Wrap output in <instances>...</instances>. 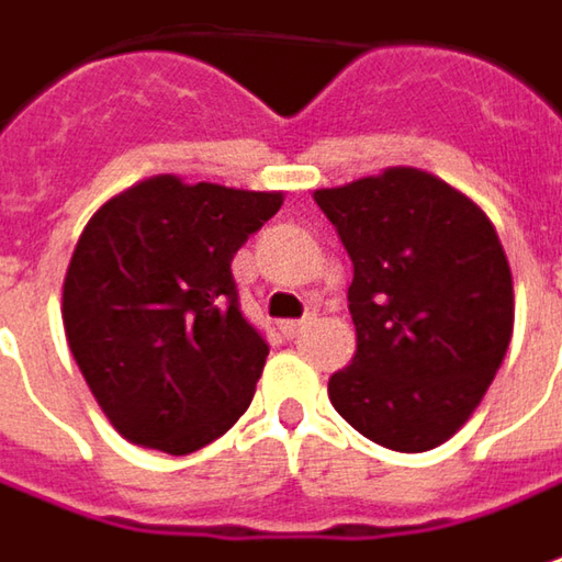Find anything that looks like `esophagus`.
<instances>
[{
  "label": "esophagus",
  "mask_w": 562,
  "mask_h": 562,
  "mask_svg": "<svg viewBox=\"0 0 562 562\" xmlns=\"http://www.w3.org/2000/svg\"><path fill=\"white\" fill-rule=\"evenodd\" d=\"M303 328H306V322H303V318H291V322H281V325H278V331L288 337V340H293V337L300 335Z\"/></svg>",
  "instance_id": "obj_1"
}]
</instances>
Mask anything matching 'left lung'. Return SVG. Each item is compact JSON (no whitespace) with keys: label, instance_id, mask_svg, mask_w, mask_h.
I'll return each mask as SVG.
<instances>
[{"label":"left lung","instance_id":"left-lung-1","mask_svg":"<svg viewBox=\"0 0 562 562\" xmlns=\"http://www.w3.org/2000/svg\"><path fill=\"white\" fill-rule=\"evenodd\" d=\"M353 259L357 353L328 381L335 409L400 453L453 438L513 337V274L485 212L419 168L315 190Z\"/></svg>","mask_w":562,"mask_h":562}]
</instances>
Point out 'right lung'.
I'll list each match as a JSON object with an SVG mask.
<instances>
[{
  "label": "right lung",
  "mask_w": 562,
  "mask_h": 562,
  "mask_svg": "<svg viewBox=\"0 0 562 562\" xmlns=\"http://www.w3.org/2000/svg\"><path fill=\"white\" fill-rule=\"evenodd\" d=\"M281 203V190L156 175L87 222L61 322L121 438L184 457L247 413L269 344L240 313L231 259Z\"/></svg>",
  "instance_id": "right-lung-1"
}]
</instances>
